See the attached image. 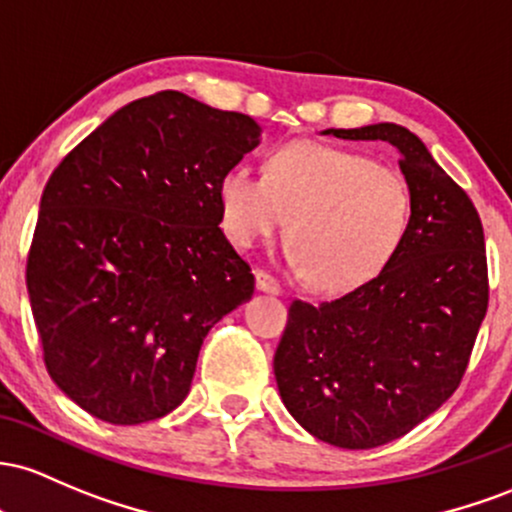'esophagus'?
<instances>
[{"label":"esophagus","instance_id":"1","mask_svg":"<svg viewBox=\"0 0 512 512\" xmlns=\"http://www.w3.org/2000/svg\"><path fill=\"white\" fill-rule=\"evenodd\" d=\"M256 290L258 292H268V295H280V285H278V280L273 278L271 273H266V271H256Z\"/></svg>","mask_w":512,"mask_h":512}]
</instances>
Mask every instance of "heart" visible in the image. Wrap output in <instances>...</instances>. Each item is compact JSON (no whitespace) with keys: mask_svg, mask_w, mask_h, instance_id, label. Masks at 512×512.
<instances>
[{"mask_svg":"<svg viewBox=\"0 0 512 512\" xmlns=\"http://www.w3.org/2000/svg\"><path fill=\"white\" fill-rule=\"evenodd\" d=\"M222 227L241 249L287 223V261L317 290L375 278L411 220L409 183L396 169L312 140L273 149L266 176L232 166L217 188Z\"/></svg>","mask_w":512,"mask_h":512,"instance_id":"b5f03b06","label":"heart"}]
</instances>
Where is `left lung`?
I'll list each match as a JSON object with an SVG mask.
<instances>
[{
    "mask_svg": "<svg viewBox=\"0 0 512 512\" xmlns=\"http://www.w3.org/2000/svg\"><path fill=\"white\" fill-rule=\"evenodd\" d=\"M324 135L396 147L411 220L375 278L331 302L290 304L273 370L307 433L370 450L426 421L462 382L488 307L484 227L411 130L375 123Z\"/></svg>",
    "mask_w": 512,
    "mask_h": 512,
    "instance_id": "obj_1",
    "label": "left lung"
}]
</instances>
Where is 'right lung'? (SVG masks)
<instances>
[{"label": "right lung", "instance_id": "right-lung-1", "mask_svg": "<svg viewBox=\"0 0 512 512\" xmlns=\"http://www.w3.org/2000/svg\"><path fill=\"white\" fill-rule=\"evenodd\" d=\"M258 142L251 116L159 91L103 120L45 183L28 297L50 377L86 413L137 426L174 411L208 331L251 300L217 188Z\"/></svg>", "mask_w": 512, "mask_h": 512}]
</instances>
